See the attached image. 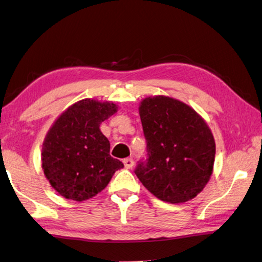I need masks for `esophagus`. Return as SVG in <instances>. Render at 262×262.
<instances>
[{"mask_svg": "<svg viewBox=\"0 0 262 262\" xmlns=\"http://www.w3.org/2000/svg\"><path fill=\"white\" fill-rule=\"evenodd\" d=\"M124 165L127 169H129L134 166V160L133 159H125L124 160Z\"/></svg>", "mask_w": 262, "mask_h": 262, "instance_id": "34e87169", "label": "esophagus"}]
</instances>
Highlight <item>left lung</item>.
<instances>
[{
    "label": "left lung",
    "instance_id": "8db88e82",
    "mask_svg": "<svg viewBox=\"0 0 262 262\" xmlns=\"http://www.w3.org/2000/svg\"><path fill=\"white\" fill-rule=\"evenodd\" d=\"M138 109L148 155L135 169L138 180L164 202L194 199L213 172L215 142L208 124L186 103L166 96L147 97Z\"/></svg>",
    "mask_w": 262,
    "mask_h": 262
}]
</instances>
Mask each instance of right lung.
Here are the masks:
<instances>
[{
	"mask_svg": "<svg viewBox=\"0 0 262 262\" xmlns=\"http://www.w3.org/2000/svg\"><path fill=\"white\" fill-rule=\"evenodd\" d=\"M111 101L82 99L60 115L42 145V168L60 195L81 202L97 195L124 167L109 154L111 144L100 132L103 120L117 113Z\"/></svg>",
	"mask_w": 262,
	"mask_h": 262,
	"instance_id": "add662e5",
	"label": "right lung"
}]
</instances>
